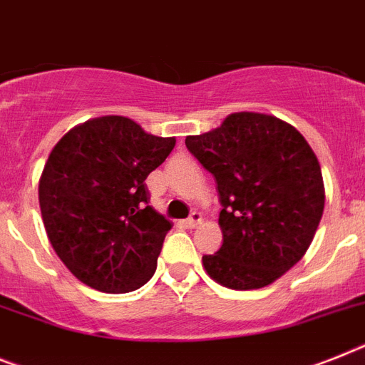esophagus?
Here are the masks:
<instances>
[{
  "instance_id": "obj_1",
  "label": "esophagus",
  "mask_w": 365,
  "mask_h": 365,
  "mask_svg": "<svg viewBox=\"0 0 365 365\" xmlns=\"http://www.w3.org/2000/svg\"><path fill=\"white\" fill-rule=\"evenodd\" d=\"M200 225H202V215L198 213V211H192L191 217L185 220V226H187V228H197V226Z\"/></svg>"
}]
</instances>
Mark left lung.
<instances>
[{
	"label": "left lung",
	"mask_w": 365,
	"mask_h": 365,
	"mask_svg": "<svg viewBox=\"0 0 365 365\" xmlns=\"http://www.w3.org/2000/svg\"><path fill=\"white\" fill-rule=\"evenodd\" d=\"M185 146L217 180L222 247L202 256L210 278L259 289L301 262L324 207L319 161L292 124L265 113H232Z\"/></svg>",
	"instance_id": "1"
}]
</instances>
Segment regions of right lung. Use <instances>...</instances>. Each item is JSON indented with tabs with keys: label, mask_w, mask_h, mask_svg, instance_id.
<instances>
[{
	"label": "right lung",
	"mask_w": 365,
	"mask_h": 365,
	"mask_svg": "<svg viewBox=\"0 0 365 365\" xmlns=\"http://www.w3.org/2000/svg\"><path fill=\"white\" fill-rule=\"evenodd\" d=\"M174 145V137L107 115L73 125L50 152L38 180L46 234L88 287L128 293L154 277L173 222L150 206L145 180Z\"/></svg>",
	"instance_id": "right-lung-1"
}]
</instances>
